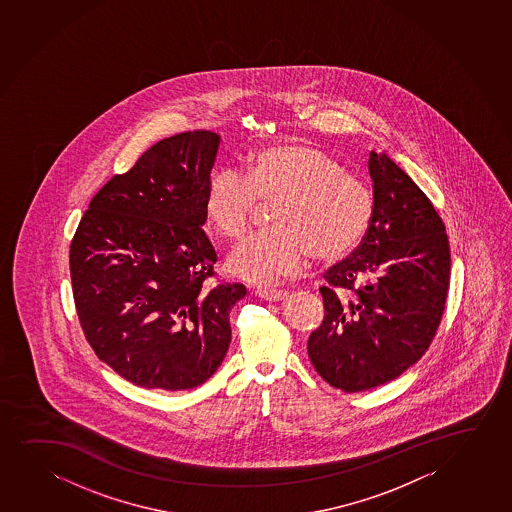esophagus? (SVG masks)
Listing matches in <instances>:
<instances>
[{
	"label": "esophagus",
	"instance_id": "34e87169",
	"mask_svg": "<svg viewBox=\"0 0 512 512\" xmlns=\"http://www.w3.org/2000/svg\"><path fill=\"white\" fill-rule=\"evenodd\" d=\"M255 293L259 295L260 299L267 300V302H279L288 295L286 290H269V288H259Z\"/></svg>",
	"mask_w": 512,
	"mask_h": 512
}]
</instances>
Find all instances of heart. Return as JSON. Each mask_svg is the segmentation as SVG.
Here are the masks:
<instances>
[{"label": "heart", "mask_w": 512, "mask_h": 512, "mask_svg": "<svg viewBox=\"0 0 512 512\" xmlns=\"http://www.w3.org/2000/svg\"><path fill=\"white\" fill-rule=\"evenodd\" d=\"M259 200L276 205L274 226L252 234L227 257V271L250 285H273L299 274L316 255H351L372 226L373 193L335 156L311 144L264 147L246 160L245 175L215 173L206 187L205 217L227 239L248 231Z\"/></svg>", "instance_id": "obj_1"}]
</instances>
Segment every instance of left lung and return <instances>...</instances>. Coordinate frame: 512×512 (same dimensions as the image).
<instances>
[{"label":"left lung","instance_id":"obj_1","mask_svg":"<svg viewBox=\"0 0 512 512\" xmlns=\"http://www.w3.org/2000/svg\"><path fill=\"white\" fill-rule=\"evenodd\" d=\"M372 226L351 257L326 271L325 318L307 340L314 370L344 392L398 379L436 335L450 286L445 224L420 187L370 153Z\"/></svg>","mask_w":512,"mask_h":512}]
</instances>
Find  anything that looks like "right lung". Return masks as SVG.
<instances>
[{
	"mask_svg": "<svg viewBox=\"0 0 512 512\" xmlns=\"http://www.w3.org/2000/svg\"><path fill=\"white\" fill-rule=\"evenodd\" d=\"M220 137L177 133L93 196L69 252L74 304L100 361L146 389L186 391L217 372L231 344L239 283L210 286L205 224Z\"/></svg>",
	"mask_w": 512,
	"mask_h": 512,
	"instance_id": "right-lung-1",
	"label": "right lung"
}]
</instances>
